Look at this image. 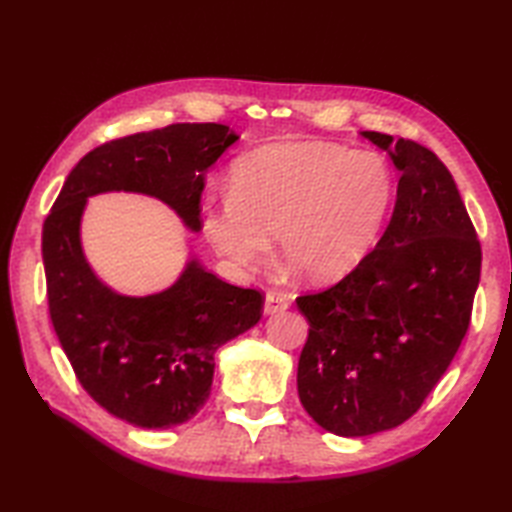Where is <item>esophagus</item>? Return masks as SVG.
I'll list each match as a JSON object with an SVG mask.
<instances>
[{
    "label": "esophagus",
    "mask_w": 512,
    "mask_h": 512,
    "mask_svg": "<svg viewBox=\"0 0 512 512\" xmlns=\"http://www.w3.org/2000/svg\"><path fill=\"white\" fill-rule=\"evenodd\" d=\"M290 306V299L284 292H266V299H264V312L266 314H275L286 310Z\"/></svg>",
    "instance_id": "obj_1"
}]
</instances>
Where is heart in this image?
Returning a JSON list of instances; mask_svg holds the SVG:
<instances>
[{
    "label": "heart",
    "mask_w": 512,
    "mask_h": 512,
    "mask_svg": "<svg viewBox=\"0 0 512 512\" xmlns=\"http://www.w3.org/2000/svg\"><path fill=\"white\" fill-rule=\"evenodd\" d=\"M396 191V169L376 149L323 140L266 145L235 162L231 193L202 202V233L233 268L262 264L277 237L301 277L325 284L369 253Z\"/></svg>",
    "instance_id": "heart-1"
}]
</instances>
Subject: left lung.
<instances>
[{
    "label": "left lung",
    "mask_w": 512,
    "mask_h": 512,
    "mask_svg": "<svg viewBox=\"0 0 512 512\" xmlns=\"http://www.w3.org/2000/svg\"><path fill=\"white\" fill-rule=\"evenodd\" d=\"M400 171L383 237L350 275L301 295V405L343 438L394 429L447 372L471 323L482 246L451 171L416 140L363 132Z\"/></svg>",
    "instance_id": "8db88e82"
}]
</instances>
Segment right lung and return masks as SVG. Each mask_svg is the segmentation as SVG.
Listing matches in <instances>:
<instances>
[{"mask_svg":"<svg viewBox=\"0 0 512 512\" xmlns=\"http://www.w3.org/2000/svg\"><path fill=\"white\" fill-rule=\"evenodd\" d=\"M235 140L217 123H176L110 140L70 171L43 222L48 310L63 352L81 387L136 427H176L204 407L217 347L262 319L264 297L226 284L195 259L158 295H118L83 257L85 200L105 191L154 195L200 231L204 171Z\"/></svg>","mask_w":512,"mask_h":512,"instance_id":"add662e5","label":"right lung"}]
</instances>
